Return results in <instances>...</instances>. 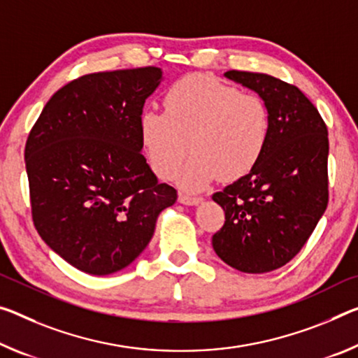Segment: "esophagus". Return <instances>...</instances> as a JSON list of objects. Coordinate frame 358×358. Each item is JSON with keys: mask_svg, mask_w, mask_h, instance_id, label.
Wrapping results in <instances>:
<instances>
[{"mask_svg": "<svg viewBox=\"0 0 358 358\" xmlns=\"http://www.w3.org/2000/svg\"><path fill=\"white\" fill-rule=\"evenodd\" d=\"M178 201H180V203H185V206H197V203H201L203 199L202 197L189 196V194H185V192H180Z\"/></svg>", "mask_w": 358, "mask_h": 358, "instance_id": "obj_1", "label": "esophagus"}]
</instances>
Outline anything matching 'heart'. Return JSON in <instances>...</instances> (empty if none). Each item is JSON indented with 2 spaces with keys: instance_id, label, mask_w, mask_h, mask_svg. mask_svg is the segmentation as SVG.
<instances>
[{
  "instance_id": "b5f03b06",
  "label": "heart",
  "mask_w": 358,
  "mask_h": 358,
  "mask_svg": "<svg viewBox=\"0 0 358 358\" xmlns=\"http://www.w3.org/2000/svg\"><path fill=\"white\" fill-rule=\"evenodd\" d=\"M271 111L263 97L243 94L206 73L175 81L164 97V113L143 111L140 137L159 177L180 173L185 189L201 191L213 181H234L252 172L268 146Z\"/></svg>"
}]
</instances>
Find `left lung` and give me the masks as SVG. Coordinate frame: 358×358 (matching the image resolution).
<instances>
[{
  "mask_svg": "<svg viewBox=\"0 0 358 358\" xmlns=\"http://www.w3.org/2000/svg\"><path fill=\"white\" fill-rule=\"evenodd\" d=\"M224 76L264 99L271 135L252 172L212 196L224 210L212 245L231 268L263 274L296 257L325 212L328 129L293 84L264 73L231 70Z\"/></svg>",
  "mask_w": 358,
  "mask_h": 358,
  "instance_id": "8db88e82",
  "label": "left lung"
}]
</instances>
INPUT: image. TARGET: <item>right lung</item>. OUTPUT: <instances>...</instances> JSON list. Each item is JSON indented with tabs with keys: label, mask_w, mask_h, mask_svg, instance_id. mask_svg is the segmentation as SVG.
<instances>
[{
	"label": "right lung",
	"mask_w": 358,
	"mask_h": 358,
	"mask_svg": "<svg viewBox=\"0 0 358 358\" xmlns=\"http://www.w3.org/2000/svg\"><path fill=\"white\" fill-rule=\"evenodd\" d=\"M157 66L90 73L57 90L25 145L33 224L66 263L92 275L129 266L177 189L141 155L140 116Z\"/></svg>",
	"instance_id": "right-lung-1"
}]
</instances>
